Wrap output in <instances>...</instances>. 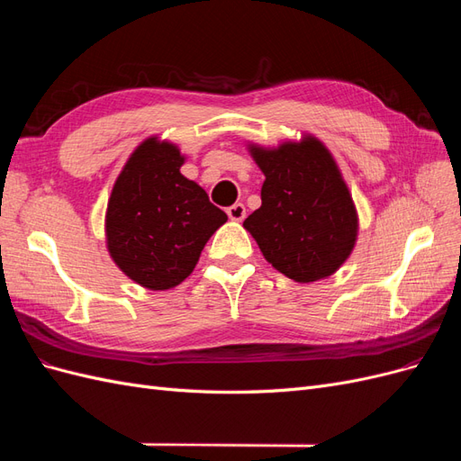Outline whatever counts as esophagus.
Segmentation results:
<instances>
[{"label": "esophagus", "instance_id": "esophagus-1", "mask_svg": "<svg viewBox=\"0 0 461 461\" xmlns=\"http://www.w3.org/2000/svg\"><path fill=\"white\" fill-rule=\"evenodd\" d=\"M227 215L230 217V221H242L246 217V207L244 203H234L227 209Z\"/></svg>", "mask_w": 461, "mask_h": 461}]
</instances>
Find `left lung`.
Segmentation results:
<instances>
[{
	"label": "left lung",
	"instance_id": "left-lung-1",
	"mask_svg": "<svg viewBox=\"0 0 461 461\" xmlns=\"http://www.w3.org/2000/svg\"><path fill=\"white\" fill-rule=\"evenodd\" d=\"M265 175L261 207L244 221L263 258L296 283L330 276L350 258L357 212L337 161L315 136L249 146Z\"/></svg>",
	"mask_w": 461,
	"mask_h": 461
}]
</instances>
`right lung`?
Returning <instances> with one entry per match:
<instances>
[{"mask_svg":"<svg viewBox=\"0 0 461 461\" xmlns=\"http://www.w3.org/2000/svg\"><path fill=\"white\" fill-rule=\"evenodd\" d=\"M180 149L151 136L138 146L111 190L105 213L109 256L144 288L167 290L194 271L227 213L188 180Z\"/></svg>","mask_w":461,"mask_h":461,"instance_id":"obj_1","label":"right lung"}]
</instances>
